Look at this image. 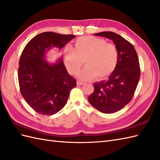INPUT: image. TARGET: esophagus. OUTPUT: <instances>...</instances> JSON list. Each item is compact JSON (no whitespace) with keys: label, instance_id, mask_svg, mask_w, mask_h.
<instances>
[{"label":"esophagus","instance_id":"esophagus-1","mask_svg":"<svg viewBox=\"0 0 160 160\" xmlns=\"http://www.w3.org/2000/svg\"><path fill=\"white\" fill-rule=\"evenodd\" d=\"M85 83L83 82H81V81H77V84L78 85H84Z\"/></svg>","mask_w":160,"mask_h":160}]
</instances>
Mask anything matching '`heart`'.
<instances>
[{
	"mask_svg": "<svg viewBox=\"0 0 160 160\" xmlns=\"http://www.w3.org/2000/svg\"><path fill=\"white\" fill-rule=\"evenodd\" d=\"M63 55L65 67L72 75L79 72L84 61L87 66L78 76L83 80H91L96 76L98 78L108 76L116 69L118 61L115 44L92 36L78 38L75 48L68 45Z\"/></svg>",
	"mask_w": 160,
	"mask_h": 160,
	"instance_id": "1",
	"label": "heart"
}]
</instances>
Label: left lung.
<instances>
[{"label":"left lung","instance_id":"left-lung-1","mask_svg":"<svg viewBox=\"0 0 160 160\" xmlns=\"http://www.w3.org/2000/svg\"><path fill=\"white\" fill-rule=\"evenodd\" d=\"M113 40L118 51L116 69L108 80L94 83V92L88 97L89 103L99 112L112 113L119 111L132 99L140 79V66L133 45L112 32L95 34Z\"/></svg>","mask_w":160,"mask_h":160}]
</instances>
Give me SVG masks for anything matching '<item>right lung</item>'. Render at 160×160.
Listing matches in <instances>:
<instances>
[{
    "instance_id": "right-lung-1",
    "label": "right lung",
    "mask_w": 160,
    "mask_h": 160,
    "mask_svg": "<svg viewBox=\"0 0 160 160\" xmlns=\"http://www.w3.org/2000/svg\"><path fill=\"white\" fill-rule=\"evenodd\" d=\"M76 36L47 32L30 40L19 59L18 80L20 91L27 103L36 112L51 116L65 104L76 81L69 74L63 58L54 63L45 60L53 47L59 50Z\"/></svg>"
}]
</instances>
